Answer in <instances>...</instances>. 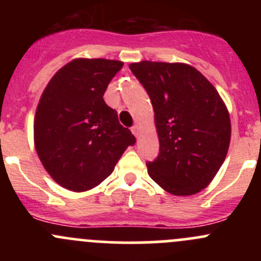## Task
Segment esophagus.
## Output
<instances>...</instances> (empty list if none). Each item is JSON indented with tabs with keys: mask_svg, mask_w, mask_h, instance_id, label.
Listing matches in <instances>:
<instances>
[{
	"mask_svg": "<svg viewBox=\"0 0 261 261\" xmlns=\"http://www.w3.org/2000/svg\"><path fill=\"white\" fill-rule=\"evenodd\" d=\"M131 133H133L136 138H139V134H140V127H139V125H134L133 127H131Z\"/></svg>",
	"mask_w": 261,
	"mask_h": 261,
	"instance_id": "obj_1",
	"label": "esophagus"
}]
</instances>
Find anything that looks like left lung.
<instances>
[{"label":"left lung","instance_id":"obj_1","mask_svg":"<svg viewBox=\"0 0 261 261\" xmlns=\"http://www.w3.org/2000/svg\"><path fill=\"white\" fill-rule=\"evenodd\" d=\"M150 97L159 154L147 162L150 178L174 196L206 188L225 162L230 115L215 87L183 63L144 60L128 65Z\"/></svg>","mask_w":261,"mask_h":261}]
</instances>
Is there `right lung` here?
Segmentation results:
<instances>
[{"mask_svg":"<svg viewBox=\"0 0 261 261\" xmlns=\"http://www.w3.org/2000/svg\"><path fill=\"white\" fill-rule=\"evenodd\" d=\"M122 65L118 60L74 59L55 73L41 94L34 121L36 151L53 179L69 191L102 183L126 147L136 143L103 99Z\"/></svg>","mask_w":261,"mask_h":261,"instance_id":"obj_1","label":"right lung"}]
</instances>
